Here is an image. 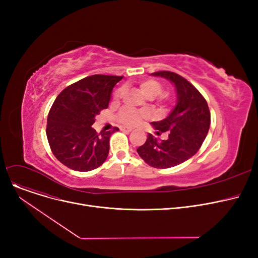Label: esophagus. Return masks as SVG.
I'll return each mask as SVG.
<instances>
[{"label":"esophagus","mask_w":258,"mask_h":258,"mask_svg":"<svg viewBox=\"0 0 258 258\" xmlns=\"http://www.w3.org/2000/svg\"><path fill=\"white\" fill-rule=\"evenodd\" d=\"M119 128H120V131H122V132H127V133L132 132V127H128V126H120Z\"/></svg>","instance_id":"esophagus-1"}]
</instances>
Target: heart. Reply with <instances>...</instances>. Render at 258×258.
Instances as JSON below:
<instances>
[{
	"instance_id": "obj_1",
	"label": "heart",
	"mask_w": 258,
	"mask_h": 258,
	"mask_svg": "<svg viewBox=\"0 0 258 258\" xmlns=\"http://www.w3.org/2000/svg\"><path fill=\"white\" fill-rule=\"evenodd\" d=\"M139 88L145 96L150 98H153L158 95V101L163 106H166L171 102V94L168 91H162V89H163V85H162L161 81L157 79H154V78L144 79L139 84ZM121 96H122V89H118L114 94L113 100L117 102L119 101ZM146 117H148L147 112L136 111V110H133V108H123V110L119 112L117 119L121 124L131 126V125L138 124L142 119Z\"/></svg>"
}]
</instances>
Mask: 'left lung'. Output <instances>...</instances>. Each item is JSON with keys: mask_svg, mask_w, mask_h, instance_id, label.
<instances>
[{"mask_svg": "<svg viewBox=\"0 0 258 258\" xmlns=\"http://www.w3.org/2000/svg\"><path fill=\"white\" fill-rule=\"evenodd\" d=\"M153 75L172 81L178 103L167 118L152 122L157 135L167 133V138L159 141L150 134L137 152L150 166L169 168L198 153L210 127V111L204 96L186 78L170 71H158Z\"/></svg>", "mask_w": 258, "mask_h": 258, "instance_id": "left-lung-1", "label": "left lung"}]
</instances>
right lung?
I'll list each match as a JSON object with an SVG mask.
<instances>
[{
  "label": "right lung",
  "instance_id": "obj_1",
  "mask_svg": "<svg viewBox=\"0 0 258 258\" xmlns=\"http://www.w3.org/2000/svg\"><path fill=\"white\" fill-rule=\"evenodd\" d=\"M123 76L91 75L63 89L53 102L47 119L51 152L64 166L76 171L99 167L110 151L112 131L97 134L95 116L107 108L115 85Z\"/></svg>",
  "mask_w": 258,
  "mask_h": 258
}]
</instances>
